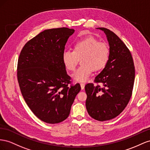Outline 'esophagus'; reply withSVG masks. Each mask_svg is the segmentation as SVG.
Instances as JSON below:
<instances>
[{
	"label": "esophagus",
	"mask_w": 150,
	"mask_h": 150,
	"mask_svg": "<svg viewBox=\"0 0 150 150\" xmlns=\"http://www.w3.org/2000/svg\"><path fill=\"white\" fill-rule=\"evenodd\" d=\"M80 86H81V88H82V90H83L84 88H85V84L83 83H80Z\"/></svg>",
	"instance_id": "34e87169"
}]
</instances>
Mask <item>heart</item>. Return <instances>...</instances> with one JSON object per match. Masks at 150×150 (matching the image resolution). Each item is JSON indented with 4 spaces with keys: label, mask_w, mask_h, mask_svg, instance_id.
I'll return each instance as SVG.
<instances>
[{
    "label": "heart",
    "mask_w": 150,
    "mask_h": 150,
    "mask_svg": "<svg viewBox=\"0 0 150 150\" xmlns=\"http://www.w3.org/2000/svg\"><path fill=\"white\" fill-rule=\"evenodd\" d=\"M109 58V45L93 36L77 40L73 45V51L65 50L63 53V63L70 71L75 70L80 59L82 65L73 74V79L80 82H86L93 70L103 69Z\"/></svg>",
    "instance_id": "1"
}]
</instances>
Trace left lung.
Segmentation results:
<instances>
[{"instance_id": "obj_1", "label": "left lung", "mask_w": 150, "mask_h": 150, "mask_svg": "<svg viewBox=\"0 0 150 150\" xmlns=\"http://www.w3.org/2000/svg\"><path fill=\"white\" fill-rule=\"evenodd\" d=\"M99 29L108 38L110 58L94 83L85 86V105L90 116L104 121L117 117L126 108L132 96L135 68L130 51L120 38L108 29Z\"/></svg>"}]
</instances>
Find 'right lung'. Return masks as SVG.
<instances>
[{
    "instance_id": "1",
    "label": "right lung",
    "mask_w": 150,
    "mask_h": 150,
    "mask_svg": "<svg viewBox=\"0 0 150 150\" xmlns=\"http://www.w3.org/2000/svg\"><path fill=\"white\" fill-rule=\"evenodd\" d=\"M74 30L59 28L45 30L28 41L21 50L17 77L25 102L36 116L48 124L68 117L80 91L67 74L63 53Z\"/></svg>"
}]
</instances>
